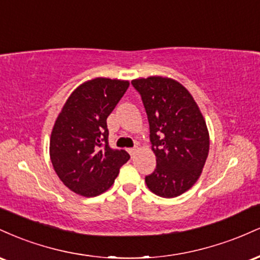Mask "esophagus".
<instances>
[{
	"label": "esophagus",
	"instance_id": "esophagus-1",
	"mask_svg": "<svg viewBox=\"0 0 260 260\" xmlns=\"http://www.w3.org/2000/svg\"><path fill=\"white\" fill-rule=\"evenodd\" d=\"M127 151L129 153L131 156H133V155L137 153V148H129V149H127Z\"/></svg>",
	"mask_w": 260,
	"mask_h": 260
}]
</instances>
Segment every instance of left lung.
I'll use <instances>...</instances> for the list:
<instances>
[{"mask_svg":"<svg viewBox=\"0 0 260 260\" xmlns=\"http://www.w3.org/2000/svg\"><path fill=\"white\" fill-rule=\"evenodd\" d=\"M150 127L156 169L145 177L162 198L183 194L201 177L209 154V131L192 94L177 80L153 76L133 79Z\"/></svg>","mask_w":260,"mask_h":260,"instance_id":"obj_1","label":"left lung"}]
</instances>
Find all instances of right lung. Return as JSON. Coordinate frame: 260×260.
Wrapping results in <instances>:
<instances>
[{
  "mask_svg": "<svg viewBox=\"0 0 260 260\" xmlns=\"http://www.w3.org/2000/svg\"><path fill=\"white\" fill-rule=\"evenodd\" d=\"M128 86V80H86L74 89L56 118L50 159L59 180L77 194L89 198L106 192L129 160L126 150L109 147L106 123Z\"/></svg>",
  "mask_w": 260,
  "mask_h": 260,
  "instance_id": "add662e5",
  "label": "right lung"
}]
</instances>
